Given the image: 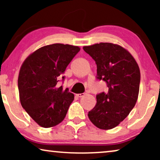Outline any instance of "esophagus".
Segmentation results:
<instances>
[{
  "mask_svg": "<svg viewBox=\"0 0 160 160\" xmlns=\"http://www.w3.org/2000/svg\"><path fill=\"white\" fill-rule=\"evenodd\" d=\"M84 95H85V93H80V94H77V95H76V96H77L78 98H82Z\"/></svg>",
  "mask_w": 160,
  "mask_h": 160,
  "instance_id": "obj_1",
  "label": "esophagus"
}]
</instances>
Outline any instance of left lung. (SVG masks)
Returning <instances> with one entry per match:
<instances>
[{"label":"left lung","mask_w":160,"mask_h":160,"mask_svg":"<svg viewBox=\"0 0 160 160\" xmlns=\"http://www.w3.org/2000/svg\"><path fill=\"white\" fill-rule=\"evenodd\" d=\"M97 65L96 78L104 81L106 92L96 95L97 103L89 111L90 121L102 130L117 127L136 103L141 73L133 57L119 45L100 43L84 47Z\"/></svg>","instance_id":"left-lung-1"}]
</instances>
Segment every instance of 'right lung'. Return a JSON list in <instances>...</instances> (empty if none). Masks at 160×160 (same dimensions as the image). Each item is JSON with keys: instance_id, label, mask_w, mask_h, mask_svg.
<instances>
[{"instance_id": "add662e5", "label": "right lung", "mask_w": 160, "mask_h": 160, "mask_svg": "<svg viewBox=\"0 0 160 160\" xmlns=\"http://www.w3.org/2000/svg\"><path fill=\"white\" fill-rule=\"evenodd\" d=\"M80 48L62 43L47 45L25 60L19 71L18 89L21 105L43 128L55 126L65 119L74 95L60 84L65 69Z\"/></svg>"}]
</instances>
